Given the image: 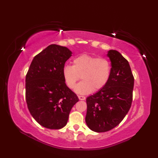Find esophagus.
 <instances>
[{"label": "esophagus", "instance_id": "esophagus-1", "mask_svg": "<svg viewBox=\"0 0 158 158\" xmlns=\"http://www.w3.org/2000/svg\"><path fill=\"white\" fill-rule=\"evenodd\" d=\"M78 98H79V99L80 100H84L85 99V98L84 97V96H82V95H79Z\"/></svg>", "mask_w": 158, "mask_h": 158}]
</instances>
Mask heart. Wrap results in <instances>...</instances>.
I'll use <instances>...</instances> for the list:
<instances>
[{
  "instance_id": "b5f03b06",
  "label": "heart",
  "mask_w": 158,
  "mask_h": 158,
  "mask_svg": "<svg viewBox=\"0 0 158 158\" xmlns=\"http://www.w3.org/2000/svg\"><path fill=\"white\" fill-rule=\"evenodd\" d=\"M111 73L109 60L85 53L74 58L73 65H66L63 68L64 81L70 89L75 88L81 77L83 81L77 85L75 92L83 95L103 89L107 84Z\"/></svg>"
}]
</instances>
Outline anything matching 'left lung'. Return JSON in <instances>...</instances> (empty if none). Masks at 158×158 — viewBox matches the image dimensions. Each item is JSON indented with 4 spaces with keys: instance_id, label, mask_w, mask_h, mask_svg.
Instances as JSON below:
<instances>
[{
    "instance_id": "left-lung-1",
    "label": "left lung",
    "mask_w": 158,
    "mask_h": 158,
    "mask_svg": "<svg viewBox=\"0 0 158 158\" xmlns=\"http://www.w3.org/2000/svg\"><path fill=\"white\" fill-rule=\"evenodd\" d=\"M111 73L103 89L86 98L85 123L90 130L105 132L121 123L132 102L134 77L128 61L116 50H109Z\"/></svg>"
}]
</instances>
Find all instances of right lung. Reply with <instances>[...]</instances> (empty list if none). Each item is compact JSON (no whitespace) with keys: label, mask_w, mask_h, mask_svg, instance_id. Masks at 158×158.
Segmentation results:
<instances>
[{"label":"right lung","mask_w":158,"mask_h":158,"mask_svg":"<svg viewBox=\"0 0 158 158\" xmlns=\"http://www.w3.org/2000/svg\"><path fill=\"white\" fill-rule=\"evenodd\" d=\"M72 56L68 48L51 44L36 55L26 76V100L31 116L52 130L65 126L73 106L79 101L63 76L65 63Z\"/></svg>","instance_id":"add662e5"}]
</instances>
